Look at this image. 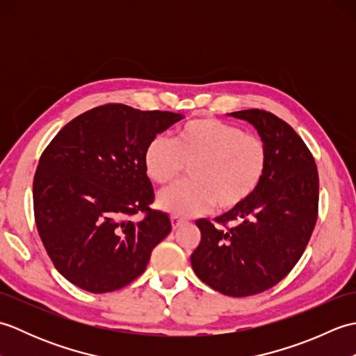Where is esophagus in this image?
Returning a JSON list of instances; mask_svg holds the SVG:
<instances>
[{
  "instance_id": "esophagus-1",
  "label": "esophagus",
  "mask_w": 356,
  "mask_h": 356,
  "mask_svg": "<svg viewBox=\"0 0 356 356\" xmlns=\"http://www.w3.org/2000/svg\"><path fill=\"white\" fill-rule=\"evenodd\" d=\"M184 223H185V218L179 217V216H176V214H172V216H171V225H172V229H177V228H180V226H182Z\"/></svg>"
}]
</instances>
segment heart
I'll return each instance as SVG.
<instances>
[{
	"label": "heart",
	"mask_w": 356,
	"mask_h": 356,
	"mask_svg": "<svg viewBox=\"0 0 356 356\" xmlns=\"http://www.w3.org/2000/svg\"><path fill=\"white\" fill-rule=\"evenodd\" d=\"M148 177L171 185L190 166V182L159 194V205L190 217L214 208L237 209L259 190L268 170V148L259 136L216 118H197L177 128L171 140L156 136L143 153Z\"/></svg>",
	"instance_id": "heart-1"
}]
</instances>
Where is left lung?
Segmentation results:
<instances>
[{
  "instance_id": "obj_1",
  "label": "left lung",
  "mask_w": 356,
  "mask_h": 356,
  "mask_svg": "<svg viewBox=\"0 0 356 356\" xmlns=\"http://www.w3.org/2000/svg\"><path fill=\"white\" fill-rule=\"evenodd\" d=\"M252 124L268 148V170L243 205L195 222L202 238L191 264L203 283L228 297L270 289L289 274L318 218V171L303 139L283 119L252 108L231 113Z\"/></svg>"
}]
</instances>
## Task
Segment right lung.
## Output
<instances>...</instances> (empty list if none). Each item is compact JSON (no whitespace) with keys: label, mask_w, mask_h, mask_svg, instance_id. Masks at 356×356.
I'll use <instances>...</instances> for the list:
<instances>
[{"label":"right lung","mask_w":356,"mask_h":356,"mask_svg":"<svg viewBox=\"0 0 356 356\" xmlns=\"http://www.w3.org/2000/svg\"><path fill=\"white\" fill-rule=\"evenodd\" d=\"M182 118L105 104L74 118L44 149L33 177L36 228L74 286L104 293L130 284L170 234V217L149 208L154 190L143 153Z\"/></svg>","instance_id":"add662e5"}]
</instances>
